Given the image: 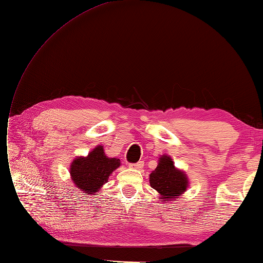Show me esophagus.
<instances>
[{
	"instance_id": "obj_1",
	"label": "esophagus",
	"mask_w": 263,
	"mask_h": 263,
	"mask_svg": "<svg viewBox=\"0 0 263 263\" xmlns=\"http://www.w3.org/2000/svg\"><path fill=\"white\" fill-rule=\"evenodd\" d=\"M144 166V162H138V163H134V164H129L130 168H134V169H140Z\"/></svg>"
}]
</instances>
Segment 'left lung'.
Segmentation results:
<instances>
[{"instance_id": "8db88e82", "label": "left lung", "mask_w": 263, "mask_h": 263, "mask_svg": "<svg viewBox=\"0 0 263 263\" xmlns=\"http://www.w3.org/2000/svg\"><path fill=\"white\" fill-rule=\"evenodd\" d=\"M151 187L162 194V202L176 199L185 191L188 187V178L175 168L171 157L166 155L159 158L155 171L149 175Z\"/></svg>"}]
</instances>
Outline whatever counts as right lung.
Segmentation results:
<instances>
[{"label":"right lung","mask_w":263,"mask_h":263,"mask_svg":"<svg viewBox=\"0 0 263 263\" xmlns=\"http://www.w3.org/2000/svg\"><path fill=\"white\" fill-rule=\"evenodd\" d=\"M120 166V159L109 158L104 147L98 145L87 157H78L71 165V177L75 185L82 191L94 194L108 181L114 171Z\"/></svg>","instance_id":"1"}]
</instances>
